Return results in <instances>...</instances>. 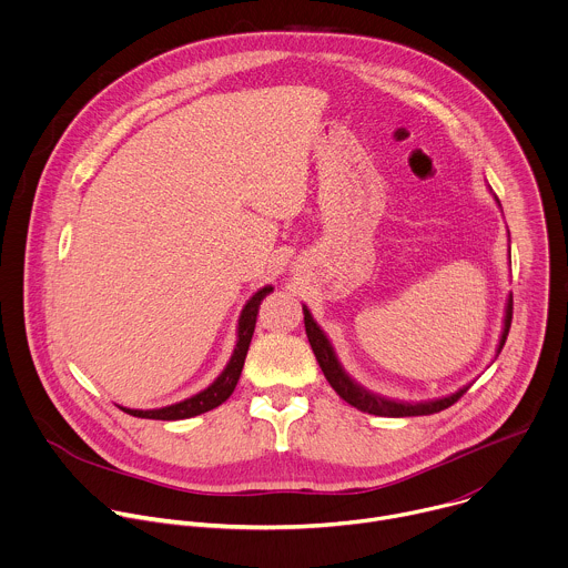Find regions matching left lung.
Listing matches in <instances>:
<instances>
[{
	"mask_svg": "<svg viewBox=\"0 0 568 568\" xmlns=\"http://www.w3.org/2000/svg\"><path fill=\"white\" fill-rule=\"evenodd\" d=\"M510 322H513V295L508 297V304H506V317H504V331H501V339H499V348H504V342L508 337V328H510ZM304 326H306V335H308V342H311V348L320 362V368L324 373V377L328 379V384L335 388V393L348 402L351 406L364 410V413H371V415H382V417H413V415H430V413H439L448 406H453L466 390L468 386L459 388L457 393L448 395V397H442V399H435V402H422V404H402V402H390V399H384L379 395H373L368 393L366 388L357 386L339 366V362L335 359V353L326 339V335L320 331V326L313 322L308 308H304Z\"/></svg>",
	"mask_w": 568,
	"mask_h": 568,
	"instance_id": "obj_1",
	"label": "left lung"
}]
</instances>
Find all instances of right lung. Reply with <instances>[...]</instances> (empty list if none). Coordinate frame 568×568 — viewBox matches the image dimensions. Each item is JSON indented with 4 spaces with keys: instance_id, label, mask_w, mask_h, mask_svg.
<instances>
[{
    "instance_id": "1",
    "label": "right lung",
    "mask_w": 568,
    "mask_h": 568,
    "mask_svg": "<svg viewBox=\"0 0 568 568\" xmlns=\"http://www.w3.org/2000/svg\"><path fill=\"white\" fill-rule=\"evenodd\" d=\"M273 291V286H264L262 291H257L248 304L244 306L242 311V317H240V331H237V346H235V353L231 357V362L226 364L224 373L202 393L180 402V404H173V406H164V408H155V410H131V408H122L126 410L129 415L133 417H144V419H186V417H193V415H200V413H206L215 406H220L222 402H226L231 397V393L235 390L237 386V379L242 375V368H244V359H246V353H248V346H251V337H253V331H255V322H257V311H260V304L262 300Z\"/></svg>"
}]
</instances>
